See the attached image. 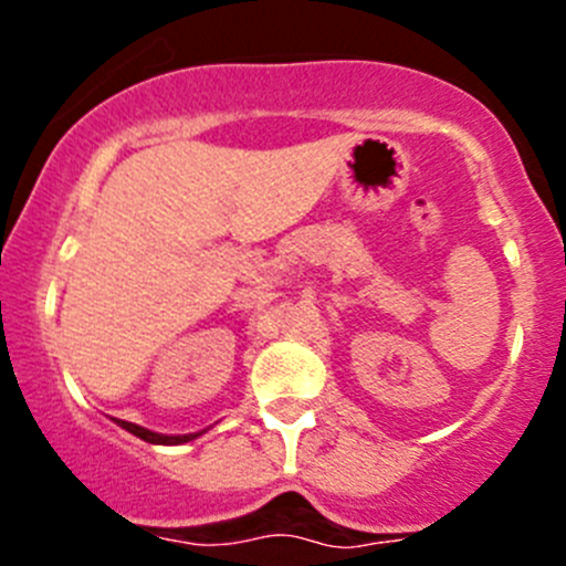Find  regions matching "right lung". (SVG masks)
I'll use <instances>...</instances> for the list:
<instances>
[{
  "instance_id": "obj_1",
  "label": "right lung",
  "mask_w": 566,
  "mask_h": 566,
  "mask_svg": "<svg viewBox=\"0 0 566 566\" xmlns=\"http://www.w3.org/2000/svg\"><path fill=\"white\" fill-rule=\"evenodd\" d=\"M117 421L119 427H123V430H128L130 436H136V438H142V441H147V443H164V447H175V443H186V441H193V438L197 436H202V432H191V436H161V432H153V430H145V427H139V424H130V421H123V419H114Z\"/></svg>"
}]
</instances>
